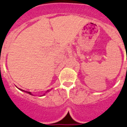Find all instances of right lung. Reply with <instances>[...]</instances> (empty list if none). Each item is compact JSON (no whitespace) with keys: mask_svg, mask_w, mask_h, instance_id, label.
Instances as JSON below:
<instances>
[{"mask_svg":"<svg viewBox=\"0 0 127 127\" xmlns=\"http://www.w3.org/2000/svg\"><path fill=\"white\" fill-rule=\"evenodd\" d=\"M19 90H21V91H23V92H26V93H28V94H30V95H33V94L32 93H31L30 92H27V91H24V90H21V89H19ZM47 92H49V90H48ZM44 95H45V94H44Z\"/></svg>","mask_w":127,"mask_h":127,"instance_id":"add662e5","label":"right lung"}]
</instances>
